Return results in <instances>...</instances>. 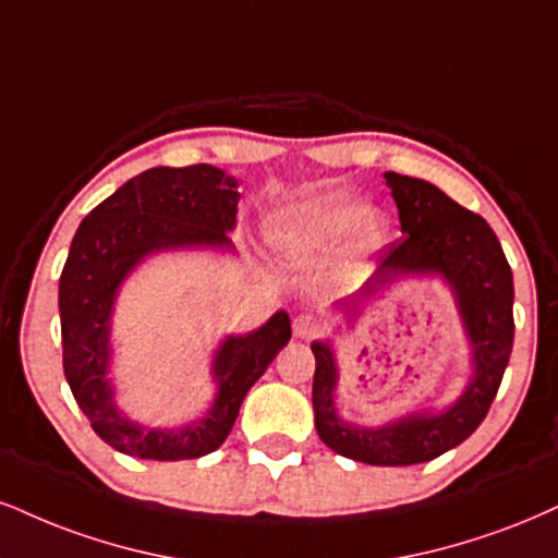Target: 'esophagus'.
Segmentation results:
<instances>
[{
    "mask_svg": "<svg viewBox=\"0 0 558 558\" xmlns=\"http://www.w3.org/2000/svg\"><path fill=\"white\" fill-rule=\"evenodd\" d=\"M320 331V323L313 318V315H298V318L292 320V333L298 336V339H311Z\"/></svg>",
    "mask_w": 558,
    "mask_h": 558,
    "instance_id": "1",
    "label": "esophagus"
}]
</instances>
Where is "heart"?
<instances>
[{"label":"heart","instance_id":"obj_1","mask_svg":"<svg viewBox=\"0 0 558 558\" xmlns=\"http://www.w3.org/2000/svg\"><path fill=\"white\" fill-rule=\"evenodd\" d=\"M268 240L281 256L302 258L352 232H362L364 243L380 245L388 238V219L369 215V206L349 194H328L287 206L268 219Z\"/></svg>","mask_w":558,"mask_h":558}]
</instances>
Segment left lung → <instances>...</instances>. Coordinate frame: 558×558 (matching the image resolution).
I'll list each match as a JSON object with an SVG mask.
<instances>
[{
	"instance_id": "left-lung-1",
	"label": "left lung",
	"mask_w": 558,
	"mask_h": 558,
	"mask_svg": "<svg viewBox=\"0 0 558 558\" xmlns=\"http://www.w3.org/2000/svg\"><path fill=\"white\" fill-rule=\"evenodd\" d=\"M403 238L383 253L380 266L354 298L339 302L347 323L362 305L405 277H439L450 287L471 352V373L456 401L409 411L380 426L343 422L336 411L339 364L331 341H313V411L318 437L343 458L367 465H414L435 460L469 439L497 396L512 354L514 284L497 235L473 215L418 178L385 173Z\"/></svg>"
}]
</instances>
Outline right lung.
<instances>
[{"instance_id": "1", "label": "right lung", "mask_w": 558, "mask_h": 558, "mask_svg": "<svg viewBox=\"0 0 558 558\" xmlns=\"http://www.w3.org/2000/svg\"><path fill=\"white\" fill-rule=\"evenodd\" d=\"M238 181L215 165L144 170L82 219L59 279L64 375L74 401L102 442L142 460H191L230 435L240 403L292 339L290 315L277 311L251 333L225 336L211 360L215 401L178 426L134 422L116 403L113 313L119 292L149 256L175 251L232 253Z\"/></svg>"}]
</instances>
